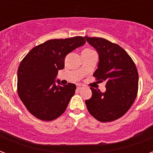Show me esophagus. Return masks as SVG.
I'll return each mask as SVG.
<instances>
[{
  "label": "esophagus",
  "instance_id": "obj_1",
  "mask_svg": "<svg viewBox=\"0 0 153 153\" xmlns=\"http://www.w3.org/2000/svg\"><path fill=\"white\" fill-rule=\"evenodd\" d=\"M82 87H83V86H82V84H77V89H78V90H81Z\"/></svg>",
  "mask_w": 153,
  "mask_h": 153
}]
</instances>
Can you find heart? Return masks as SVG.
I'll list each match as a JSON object with an SVG mask.
<instances>
[{
  "label": "heart",
  "instance_id": "obj_1",
  "mask_svg": "<svg viewBox=\"0 0 153 153\" xmlns=\"http://www.w3.org/2000/svg\"><path fill=\"white\" fill-rule=\"evenodd\" d=\"M84 51H92V50H90V49H85V50H84L82 52H84Z\"/></svg>",
  "mask_w": 153,
  "mask_h": 153
}]
</instances>
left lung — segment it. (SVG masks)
<instances>
[{"label":"left lung","instance_id":"left-lung-1","mask_svg":"<svg viewBox=\"0 0 153 153\" xmlns=\"http://www.w3.org/2000/svg\"><path fill=\"white\" fill-rule=\"evenodd\" d=\"M99 55L96 80L105 82L106 91L91 87L92 96L86 100L89 113L101 122L120 118L130 109L138 91V72L132 58L118 44L103 38L85 36Z\"/></svg>","mask_w":153,"mask_h":153}]
</instances>
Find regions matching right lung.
I'll return each mask as SVG.
<instances>
[{
	"label": "right lung",
	"instance_id": "1",
	"mask_svg": "<svg viewBox=\"0 0 153 153\" xmlns=\"http://www.w3.org/2000/svg\"><path fill=\"white\" fill-rule=\"evenodd\" d=\"M85 43L82 36L50 39L23 59L17 71L18 95L36 118L50 121L64 113L76 86L56 85L55 79L59 70L64 68L66 55Z\"/></svg>",
	"mask_w": 153,
	"mask_h": 153
}]
</instances>
